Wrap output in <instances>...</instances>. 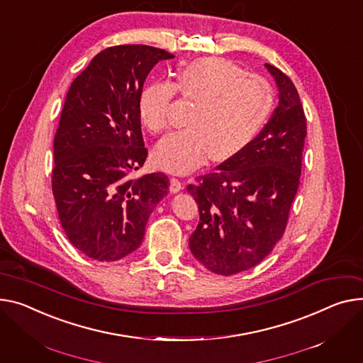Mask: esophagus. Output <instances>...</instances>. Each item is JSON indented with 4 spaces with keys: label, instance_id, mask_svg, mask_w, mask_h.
<instances>
[{
    "label": "esophagus",
    "instance_id": "obj_1",
    "mask_svg": "<svg viewBox=\"0 0 363 363\" xmlns=\"http://www.w3.org/2000/svg\"><path fill=\"white\" fill-rule=\"evenodd\" d=\"M184 188V184L178 178H171V185H169V189L171 192H178Z\"/></svg>",
    "mask_w": 363,
    "mask_h": 363
}]
</instances>
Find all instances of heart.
<instances>
[{
    "label": "heart",
    "instance_id": "1",
    "mask_svg": "<svg viewBox=\"0 0 363 363\" xmlns=\"http://www.w3.org/2000/svg\"><path fill=\"white\" fill-rule=\"evenodd\" d=\"M177 91L191 109L185 130L166 135L155 149V160L172 172H186L210 155L226 160L248 144L269 119L274 94L261 76L245 74L223 58H199L181 68L177 83L157 80L140 94L138 115L149 131L160 133L169 124Z\"/></svg>",
    "mask_w": 363,
    "mask_h": 363
}]
</instances>
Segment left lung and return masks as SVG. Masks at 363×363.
I'll list each match as a JSON object with an SVG mask.
<instances>
[{"instance_id":"8db88e82","label":"left lung","mask_w":363,"mask_h":363,"mask_svg":"<svg viewBox=\"0 0 363 363\" xmlns=\"http://www.w3.org/2000/svg\"><path fill=\"white\" fill-rule=\"evenodd\" d=\"M265 67L279 89L270 121L244 150L186 186L200 211L189 250L216 274L252 269L273 251L299 186L306 118L292 80Z\"/></svg>"}]
</instances>
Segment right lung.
I'll return each mask as SVG.
<instances>
[{
  "label": "right lung",
  "mask_w": 363,
  "mask_h": 363,
  "mask_svg": "<svg viewBox=\"0 0 363 363\" xmlns=\"http://www.w3.org/2000/svg\"><path fill=\"white\" fill-rule=\"evenodd\" d=\"M172 54L111 46L71 83L54 138L52 192L69 242L96 261H118L143 242L169 192L164 174L133 178L144 164L138 99L150 69Z\"/></svg>",
  "instance_id": "add662e5"
}]
</instances>
